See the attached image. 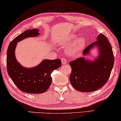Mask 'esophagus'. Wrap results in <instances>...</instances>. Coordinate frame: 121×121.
Listing matches in <instances>:
<instances>
[{
	"label": "esophagus",
	"instance_id": "1",
	"mask_svg": "<svg viewBox=\"0 0 121 121\" xmlns=\"http://www.w3.org/2000/svg\"><path fill=\"white\" fill-rule=\"evenodd\" d=\"M61 60H62V64H66V63H67V60H66V59H65V58H63L61 59Z\"/></svg>",
	"mask_w": 121,
	"mask_h": 121
}]
</instances>
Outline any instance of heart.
Listing matches in <instances>:
<instances>
[{
    "label": "heart",
    "instance_id": "obj_1",
    "mask_svg": "<svg viewBox=\"0 0 121 121\" xmlns=\"http://www.w3.org/2000/svg\"><path fill=\"white\" fill-rule=\"evenodd\" d=\"M77 35L75 34L71 35L63 43V44L64 45L72 43L68 45L65 49L67 53L70 56L76 57L80 55L86 44V39L84 37H80L77 39Z\"/></svg>",
    "mask_w": 121,
    "mask_h": 121
}]
</instances>
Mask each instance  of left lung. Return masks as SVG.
Returning a JSON list of instances; mask_svg holds the SVG:
<instances>
[{
    "instance_id": "left-lung-1",
    "label": "left lung",
    "mask_w": 121,
    "mask_h": 121,
    "mask_svg": "<svg viewBox=\"0 0 121 121\" xmlns=\"http://www.w3.org/2000/svg\"><path fill=\"white\" fill-rule=\"evenodd\" d=\"M96 40L89 45L82 53L86 56L96 47L99 55L94 60H91L84 57L69 63L72 68L70 82L76 90L80 92H93L102 87L108 81L113 67V52L107 37L100 34Z\"/></svg>"
}]
</instances>
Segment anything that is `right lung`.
Wrapping results in <instances>:
<instances>
[{"label":"right lung","instance_id":"1","mask_svg":"<svg viewBox=\"0 0 121 121\" xmlns=\"http://www.w3.org/2000/svg\"><path fill=\"white\" fill-rule=\"evenodd\" d=\"M39 31L37 29L26 30L9 43L7 51L8 74L20 90L28 93L46 92L52 82L51 73L62 66L60 59H44L40 64L31 68L23 67L17 62L15 55L17 43L28 37L37 36Z\"/></svg>","mask_w":121,"mask_h":121}]
</instances>
